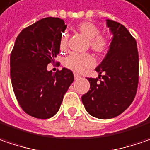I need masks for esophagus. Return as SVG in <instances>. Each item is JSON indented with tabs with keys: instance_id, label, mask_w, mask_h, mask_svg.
<instances>
[{
	"instance_id": "34e87169",
	"label": "esophagus",
	"mask_w": 150,
	"mask_h": 150,
	"mask_svg": "<svg viewBox=\"0 0 150 150\" xmlns=\"http://www.w3.org/2000/svg\"><path fill=\"white\" fill-rule=\"evenodd\" d=\"M80 78H81V77L79 76V74H77V73H74V79H76V80H77V79H79Z\"/></svg>"
}]
</instances>
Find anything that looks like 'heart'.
<instances>
[{
	"mask_svg": "<svg viewBox=\"0 0 150 150\" xmlns=\"http://www.w3.org/2000/svg\"><path fill=\"white\" fill-rule=\"evenodd\" d=\"M77 29L87 39L90 48L98 54L105 53L110 48L108 38L100 34V29L91 22H83L77 25ZM59 48L65 50L67 48V37L62 35L59 41ZM95 61L90 54H78L71 53L64 60V66L75 72H83L88 68L94 67Z\"/></svg>",
	"mask_w": 150,
	"mask_h": 150,
	"instance_id": "1",
	"label": "heart"
}]
</instances>
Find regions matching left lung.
Wrapping results in <instances>:
<instances>
[{
  "label": "left lung",
  "instance_id": "8db88e82",
  "mask_svg": "<svg viewBox=\"0 0 150 150\" xmlns=\"http://www.w3.org/2000/svg\"><path fill=\"white\" fill-rule=\"evenodd\" d=\"M113 38L110 50L96 68L99 77L88 78L90 89L82 102L92 116L110 119L122 114L133 101L139 84V52L136 40L125 27L106 20Z\"/></svg>",
  "mask_w": 150,
  "mask_h": 150
}]
</instances>
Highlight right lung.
I'll list each match as a JSON object with an SVG mask.
<instances>
[{"label":"right lung","mask_w":150,"mask_h":150,"mask_svg":"<svg viewBox=\"0 0 150 150\" xmlns=\"http://www.w3.org/2000/svg\"><path fill=\"white\" fill-rule=\"evenodd\" d=\"M67 25L58 18H42L23 28L11 52L12 88L28 115L48 119L59 110L64 94L74 80L71 70L53 73L47 65L59 54V41Z\"/></svg>","instance_id":"1"}]
</instances>
